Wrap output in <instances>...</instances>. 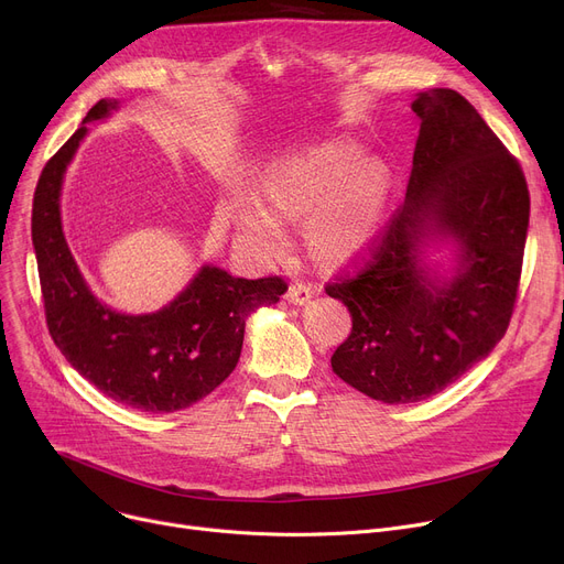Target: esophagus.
<instances>
[{
    "label": "esophagus",
    "instance_id": "34e87169",
    "mask_svg": "<svg viewBox=\"0 0 564 564\" xmlns=\"http://www.w3.org/2000/svg\"><path fill=\"white\" fill-rule=\"evenodd\" d=\"M285 297H288V302H290V304H297V306H302V304H306V302L313 297V288H311L308 283L294 281V283H290Z\"/></svg>",
    "mask_w": 564,
    "mask_h": 564
}]
</instances>
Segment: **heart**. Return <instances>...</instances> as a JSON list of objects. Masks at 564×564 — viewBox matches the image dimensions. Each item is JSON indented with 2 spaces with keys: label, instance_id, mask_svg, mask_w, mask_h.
Wrapping results in <instances>:
<instances>
[{
  "label": "heart",
  "instance_id": "b5f03b06",
  "mask_svg": "<svg viewBox=\"0 0 564 564\" xmlns=\"http://www.w3.org/2000/svg\"><path fill=\"white\" fill-rule=\"evenodd\" d=\"M359 162V148L338 139L290 158L267 177L262 205L251 196L235 200L237 230L272 256L288 245L276 217L306 219V240L315 256L332 262L357 256L372 240L389 187L383 166Z\"/></svg>",
  "mask_w": 564,
  "mask_h": 564
}]
</instances>
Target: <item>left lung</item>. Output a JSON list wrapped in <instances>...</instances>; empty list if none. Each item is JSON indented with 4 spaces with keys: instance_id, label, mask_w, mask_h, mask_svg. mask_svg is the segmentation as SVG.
Segmentation results:
<instances>
[{
    "instance_id": "1",
    "label": "left lung",
    "mask_w": 564,
    "mask_h": 564,
    "mask_svg": "<svg viewBox=\"0 0 564 564\" xmlns=\"http://www.w3.org/2000/svg\"><path fill=\"white\" fill-rule=\"evenodd\" d=\"M411 109L421 130L404 203L366 256L324 285L351 317L334 372L387 404L436 395L506 336L530 217L519 160L462 94L432 88ZM434 231L460 242L458 274L443 286L420 267Z\"/></svg>"
}]
</instances>
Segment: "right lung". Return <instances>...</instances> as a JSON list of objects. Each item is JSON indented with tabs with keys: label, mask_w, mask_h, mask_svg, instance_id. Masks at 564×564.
<instances>
[{
	"label": "right lung",
	"mask_w": 564,
	"mask_h": 564,
	"mask_svg": "<svg viewBox=\"0 0 564 564\" xmlns=\"http://www.w3.org/2000/svg\"><path fill=\"white\" fill-rule=\"evenodd\" d=\"M116 102L100 100L86 113L96 121ZM86 128L47 160L34 194L32 237L45 304V322L66 361L107 398L148 413L187 409L235 370L249 311L276 304L281 276L235 279L203 267L189 288L153 315H121L86 288L64 240L58 192Z\"/></svg>",
	"instance_id": "right-lung-1"
}]
</instances>
